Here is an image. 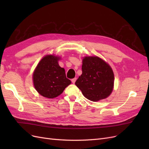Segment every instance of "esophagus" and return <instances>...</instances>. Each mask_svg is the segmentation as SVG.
Here are the masks:
<instances>
[{
	"instance_id": "obj_1",
	"label": "esophagus",
	"mask_w": 149,
	"mask_h": 149,
	"mask_svg": "<svg viewBox=\"0 0 149 149\" xmlns=\"http://www.w3.org/2000/svg\"><path fill=\"white\" fill-rule=\"evenodd\" d=\"M76 79H77V78H73L71 79V81H72V83H73V84L75 83V81H76Z\"/></svg>"
}]
</instances>
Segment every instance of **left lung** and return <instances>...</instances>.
I'll return each instance as SVG.
<instances>
[{
    "instance_id": "8db88e82",
    "label": "left lung",
    "mask_w": 149,
    "mask_h": 149,
    "mask_svg": "<svg viewBox=\"0 0 149 149\" xmlns=\"http://www.w3.org/2000/svg\"><path fill=\"white\" fill-rule=\"evenodd\" d=\"M114 76L111 66L97 56L83 58L82 74L75 84L85 97L98 101L109 96L114 86Z\"/></svg>"
}]
</instances>
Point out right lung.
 <instances>
[{
	"label": "right lung",
	"instance_id": "1",
	"mask_svg": "<svg viewBox=\"0 0 149 149\" xmlns=\"http://www.w3.org/2000/svg\"><path fill=\"white\" fill-rule=\"evenodd\" d=\"M60 58L47 55L39 62L33 74L36 90L40 95L55 98L61 94L71 81L66 76L65 70L58 65Z\"/></svg>",
	"mask_w": 149,
	"mask_h": 149
}]
</instances>
